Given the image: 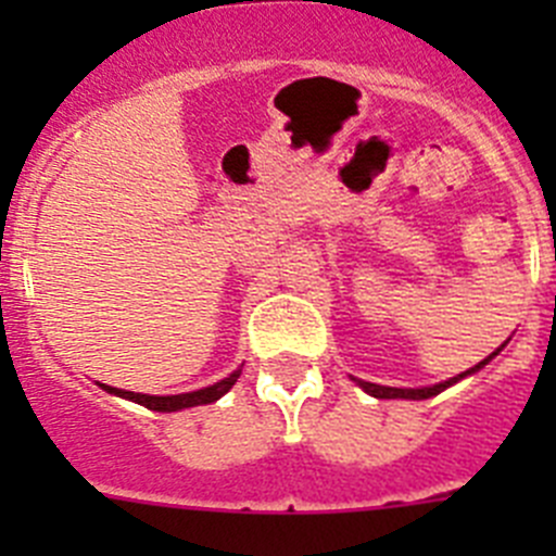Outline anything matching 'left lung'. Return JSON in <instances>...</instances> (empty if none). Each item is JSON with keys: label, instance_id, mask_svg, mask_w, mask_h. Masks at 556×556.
Segmentation results:
<instances>
[{"label": "left lung", "instance_id": "8db88e82", "mask_svg": "<svg viewBox=\"0 0 556 556\" xmlns=\"http://www.w3.org/2000/svg\"><path fill=\"white\" fill-rule=\"evenodd\" d=\"M501 348H504V345H501ZM501 348H498V351H501ZM498 351H495V353H498ZM495 353H493V356H495ZM493 356H488V358H484V362H479V365H476V367H470V370L459 372V376L448 378V381H443V384L420 387V390H401V387H381V384H370V381H362V378H353V381H356V384L362 387V390H365L367 395H372V397H409V401H424V397L440 395V392L448 390L451 384H456V381H462V378L470 376V372L481 370V367L488 365V362H490V358H493Z\"/></svg>", "mask_w": 556, "mask_h": 556}]
</instances>
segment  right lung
<instances>
[{"label":"right lung","instance_id":"right-lung-1","mask_svg":"<svg viewBox=\"0 0 556 556\" xmlns=\"http://www.w3.org/2000/svg\"><path fill=\"white\" fill-rule=\"evenodd\" d=\"M242 370H233L228 378L217 381V384L203 387V390H194V392H184V395H144V392H127V390H116V387H108L100 384L102 390L111 392V395H119L127 397V401H136V404L147 406L152 412H178V409H189V406H203V404H214L230 387L236 384V378H239Z\"/></svg>","mask_w":556,"mask_h":556}]
</instances>
